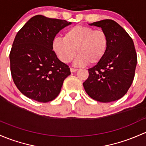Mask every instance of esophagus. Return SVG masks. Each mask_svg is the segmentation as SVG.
Listing matches in <instances>:
<instances>
[{"label":"esophagus","instance_id":"1","mask_svg":"<svg viewBox=\"0 0 146 146\" xmlns=\"http://www.w3.org/2000/svg\"><path fill=\"white\" fill-rule=\"evenodd\" d=\"M70 71H71V72H76L77 71V70L74 68H70Z\"/></svg>","mask_w":146,"mask_h":146}]
</instances>
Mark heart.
I'll return each mask as SVG.
<instances>
[{"mask_svg":"<svg viewBox=\"0 0 146 146\" xmlns=\"http://www.w3.org/2000/svg\"><path fill=\"white\" fill-rule=\"evenodd\" d=\"M108 35L104 31L95 30L90 27L76 25L69 29L63 38L55 37L52 41V49L58 59L64 63L74 61L76 67L90 63L96 64L103 60L108 48Z\"/></svg>","mask_w":146,"mask_h":146,"instance_id":"obj_1","label":"heart"}]
</instances>
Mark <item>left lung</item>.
Here are the masks:
<instances>
[{
	"instance_id": "8db88e82",
	"label": "left lung",
	"mask_w": 146,
	"mask_h": 146,
	"mask_svg": "<svg viewBox=\"0 0 146 146\" xmlns=\"http://www.w3.org/2000/svg\"><path fill=\"white\" fill-rule=\"evenodd\" d=\"M88 25L101 28L108 35L109 43L103 60L88 70L89 76L83 83L84 88L94 100L102 103L115 101L127 94L134 78L137 55L133 41L112 19Z\"/></svg>"
}]
</instances>
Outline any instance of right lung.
<instances>
[{
	"instance_id": "1",
	"label": "right lung",
	"mask_w": 146,
	"mask_h": 146,
	"mask_svg": "<svg viewBox=\"0 0 146 146\" xmlns=\"http://www.w3.org/2000/svg\"><path fill=\"white\" fill-rule=\"evenodd\" d=\"M71 24L38 15L17 32L10 53V71L17 88L29 98L40 103L54 100L71 74L52 49L56 34Z\"/></svg>"
}]
</instances>
